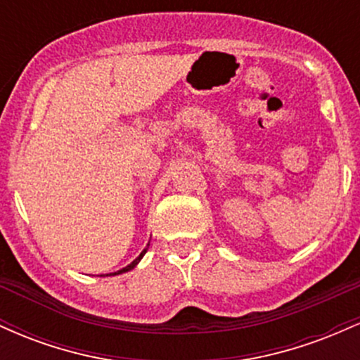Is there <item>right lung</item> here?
Masks as SVG:
<instances>
[{
	"label": "right lung",
	"instance_id": "right-lung-1",
	"mask_svg": "<svg viewBox=\"0 0 360 360\" xmlns=\"http://www.w3.org/2000/svg\"><path fill=\"white\" fill-rule=\"evenodd\" d=\"M147 249H148V243H147V247H146V249H143L142 252H140V255H139V257H137V259H135V260H134V262H131V264H128V266H127V267H123V269H120V271H117V272H111V274H110V276H117V274H123V272H128V271H131V269H134V267H135V266H137V264L140 262V259H142V257H143V255H146V252H147ZM106 276H108V274H106Z\"/></svg>",
	"mask_w": 360,
	"mask_h": 360
}]
</instances>
